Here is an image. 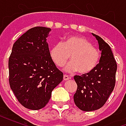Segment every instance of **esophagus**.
<instances>
[{
  "label": "esophagus",
  "mask_w": 126,
  "mask_h": 126,
  "mask_svg": "<svg viewBox=\"0 0 126 126\" xmlns=\"http://www.w3.org/2000/svg\"><path fill=\"white\" fill-rule=\"evenodd\" d=\"M69 79V77L68 76H67V75H64L63 76V80L64 81H66V80H68Z\"/></svg>",
  "instance_id": "obj_1"
}]
</instances>
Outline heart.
Segmentation results:
<instances>
[{
  "instance_id": "b5f03b06",
  "label": "heart",
  "mask_w": 126,
  "mask_h": 126,
  "mask_svg": "<svg viewBox=\"0 0 126 126\" xmlns=\"http://www.w3.org/2000/svg\"><path fill=\"white\" fill-rule=\"evenodd\" d=\"M50 55L58 67H63L70 57L71 62L66 66L65 70L69 72L78 71L81 75L93 71L100 57L99 50L88 39L79 36H68L63 43L55 44Z\"/></svg>"
}]
</instances>
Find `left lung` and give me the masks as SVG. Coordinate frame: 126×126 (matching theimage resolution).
Listing matches in <instances>:
<instances>
[{
  "instance_id": "1",
  "label": "left lung",
  "mask_w": 126,
  "mask_h": 126,
  "mask_svg": "<svg viewBox=\"0 0 126 126\" xmlns=\"http://www.w3.org/2000/svg\"><path fill=\"white\" fill-rule=\"evenodd\" d=\"M97 40L101 57L94 69L85 75L75 76L78 88L74 103L82 111H92L101 108L113 92L115 84L117 63L111 47L100 36L92 33Z\"/></svg>"
}]
</instances>
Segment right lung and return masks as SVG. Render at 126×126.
Returning a JSON list of instances; mask_svg holds the SVG:
<instances>
[{
	"label": "right lung",
	"mask_w": 126,
	"mask_h": 126,
	"mask_svg": "<svg viewBox=\"0 0 126 126\" xmlns=\"http://www.w3.org/2000/svg\"><path fill=\"white\" fill-rule=\"evenodd\" d=\"M51 29L35 27L17 39L9 59V84L26 108L38 110L48 103L63 79L50 55L47 38Z\"/></svg>",
	"instance_id": "obj_1"
}]
</instances>
